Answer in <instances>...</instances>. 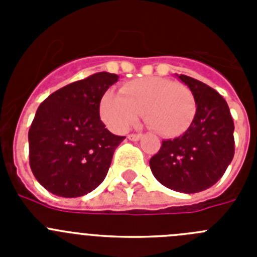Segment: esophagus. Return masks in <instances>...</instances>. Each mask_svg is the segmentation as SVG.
I'll list each match as a JSON object with an SVG mask.
<instances>
[{"label": "esophagus", "mask_w": 257, "mask_h": 257, "mask_svg": "<svg viewBox=\"0 0 257 257\" xmlns=\"http://www.w3.org/2000/svg\"><path fill=\"white\" fill-rule=\"evenodd\" d=\"M143 138V134H130L128 135V139L133 140V142H136V140H139Z\"/></svg>", "instance_id": "1"}]
</instances>
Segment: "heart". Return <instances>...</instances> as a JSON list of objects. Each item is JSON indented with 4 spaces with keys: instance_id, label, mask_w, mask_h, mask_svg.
<instances>
[{
    "instance_id": "obj_1",
    "label": "heart",
    "mask_w": 257,
    "mask_h": 257,
    "mask_svg": "<svg viewBox=\"0 0 257 257\" xmlns=\"http://www.w3.org/2000/svg\"><path fill=\"white\" fill-rule=\"evenodd\" d=\"M119 94L106 92L100 101L103 121L114 131H124L143 114L149 130L175 138L189 128L196 117L194 94L184 83L161 77L136 78L123 83Z\"/></svg>"
}]
</instances>
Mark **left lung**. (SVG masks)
<instances>
[{
  "label": "left lung",
  "mask_w": 257,
  "mask_h": 257,
  "mask_svg": "<svg viewBox=\"0 0 257 257\" xmlns=\"http://www.w3.org/2000/svg\"><path fill=\"white\" fill-rule=\"evenodd\" d=\"M197 101L196 117L183 135L163 140L149 161L154 178L181 193L208 189L234 157V122L225 99L198 79L180 74Z\"/></svg>",
  "instance_id": "1"
}]
</instances>
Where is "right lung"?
<instances>
[{
  "label": "right lung",
  "instance_id": "obj_1",
  "mask_svg": "<svg viewBox=\"0 0 257 257\" xmlns=\"http://www.w3.org/2000/svg\"><path fill=\"white\" fill-rule=\"evenodd\" d=\"M118 78L99 72L59 88L38 106L28 133L29 165L52 194L85 196L105 179L124 136L106 130L99 109L103 95Z\"/></svg>",
  "mask_w": 257,
  "mask_h": 257
}]
</instances>
